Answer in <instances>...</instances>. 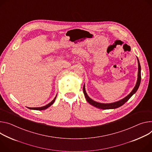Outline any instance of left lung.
<instances>
[{
	"mask_svg": "<svg viewBox=\"0 0 152 152\" xmlns=\"http://www.w3.org/2000/svg\"><path fill=\"white\" fill-rule=\"evenodd\" d=\"M137 62H138V74H137V82L135 86V87H134L133 90L132 91V92L127 96H126V98H124V99L118 101V102H115L113 103H110V104H102V103H99V102H97L93 100H92L91 98H90L88 97V96L87 95L86 90H85V85H84L83 87V92L84 94L85 95V97L86 98V100L87 101V102L90 104L91 105L97 107L98 108H101V109H104V110H107V109H113V108H118L121 106H122V105H124L125 104L131 97L133 96V94H134L136 91L138 89L140 83H141V65L140 64V61L137 59Z\"/></svg>",
	"mask_w": 152,
	"mask_h": 152,
	"instance_id": "obj_1",
	"label": "left lung"
}]
</instances>
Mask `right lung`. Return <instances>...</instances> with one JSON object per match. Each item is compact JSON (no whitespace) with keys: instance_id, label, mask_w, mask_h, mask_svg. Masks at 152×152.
<instances>
[{"instance_id":"add662e5","label":"right lung","mask_w":152,"mask_h":152,"mask_svg":"<svg viewBox=\"0 0 152 152\" xmlns=\"http://www.w3.org/2000/svg\"><path fill=\"white\" fill-rule=\"evenodd\" d=\"M56 96H57V95L56 96V97L54 98V99L50 103H49L48 104H47V105H45V106H44V107H34V108H30V107H28V108L32 109V110H45V109H47V108H48L50 106H51V105L54 102L55 99H56Z\"/></svg>"}]
</instances>
